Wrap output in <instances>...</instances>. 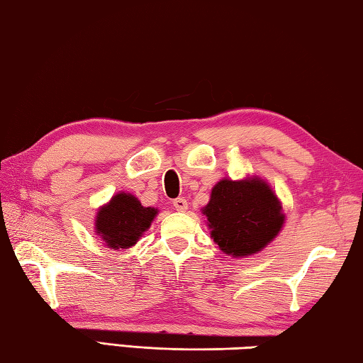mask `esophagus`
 Masks as SVG:
<instances>
[{"label":"esophagus","mask_w":363,"mask_h":363,"mask_svg":"<svg viewBox=\"0 0 363 363\" xmlns=\"http://www.w3.org/2000/svg\"><path fill=\"white\" fill-rule=\"evenodd\" d=\"M173 206L176 208L177 211H186L187 206H189V201L186 199H176L173 201Z\"/></svg>","instance_id":"1"}]
</instances>
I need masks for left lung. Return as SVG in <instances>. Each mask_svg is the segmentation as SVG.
Returning <instances> with one entry per match:
<instances>
[{
    "mask_svg": "<svg viewBox=\"0 0 363 363\" xmlns=\"http://www.w3.org/2000/svg\"><path fill=\"white\" fill-rule=\"evenodd\" d=\"M201 213L214 243L232 257L259 253L285 224L281 201L259 176L220 179Z\"/></svg>",
    "mask_w": 363,
    "mask_h": 363,
    "instance_id": "1",
    "label": "left lung"
}]
</instances>
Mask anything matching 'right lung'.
Returning a JSON list of instances; mask_svg holds the SVG:
<instances>
[{"label":"right lung","mask_w":363,"mask_h":363,"mask_svg":"<svg viewBox=\"0 0 363 363\" xmlns=\"http://www.w3.org/2000/svg\"><path fill=\"white\" fill-rule=\"evenodd\" d=\"M157 214V208L143 206L138 196L118 192L97 210L94 232L107 248L128 250L150 229Z\"/></svg>","instance_id":"1"}]
</instances>
